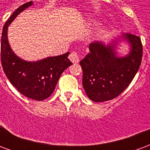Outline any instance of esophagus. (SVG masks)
Here are the masks:
<instances>
[{
    "mask_svg": "<svg viewBox=\"0 0 150 150\" xmlns=\"http://www.w3.org/2000/svg\"><path fill=\"white\" fill-rule=\"evenodd\" d=\"M69 59L73 63H77L79 62V55L76 52L71 53V54L69 55Z\"/></svg>",
    "mask_w": 150,
    "mask_h": 150,
    "instance_id": "1",
    "label": "esophagus"
}]
</instances>
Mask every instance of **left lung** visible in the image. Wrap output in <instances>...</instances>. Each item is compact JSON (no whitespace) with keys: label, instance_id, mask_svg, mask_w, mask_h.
<instances>
[{"label":"left lung","instance_id":"1","mask_svg":"<svg viewBox=\"0 0 150 150\" xmlns=\"http://www.w3.org/2000/svg\"><path fill=\"white\" fill-rule=\"evenodd\" d=\"M122 37L131 45V52L126 57H116L114 46L97 42L89 45L90 52L80 61L83 87L94 102L117 97L128 88L141 66L143 47L140 37L129 33Z\"/></svg>","mask_w":150,"mask_h":150}]
</instances>
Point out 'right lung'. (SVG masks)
I'll return each instance as SVG.
<instances>
[{"instance_id":"add662e5","label":"right lung","mask_w":150,"mask_h":150,"mask_svg":"<svg viewBox=\"0 0 150 150\" xmlns=\"http://www.w3.org/2000/svg\"><path fill=\"white\" fill-rule=\"evenodd\" d=\"M31 5L33 2L29 1L21 5L5 22L1 35V61L5 75L20 93L34 100H43L51 96L59 77L72 62L68 59L69 52L35 62L22 60L13 52L7 38L8 25Z\"/></svg>"}]
</instances>
